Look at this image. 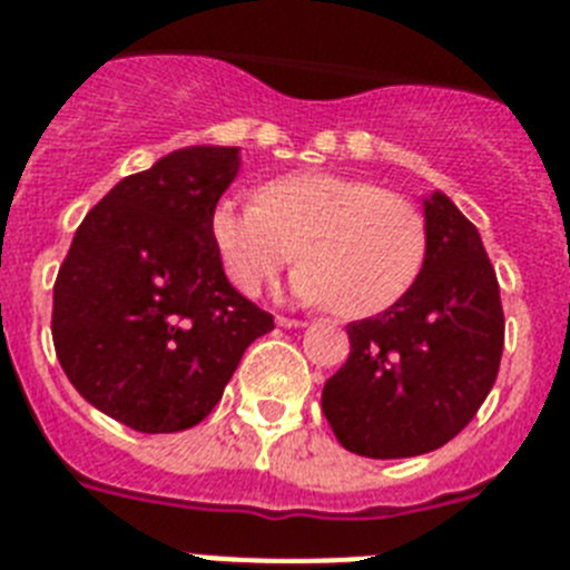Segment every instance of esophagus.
<instances>
[{
	"label": "esophagus",
	"instance_id": "34e87169",
	"mask_svg": "<svg viewBox=\"0 0 570 570\" xmlns=\"http://www.w3.org/2000/svg\"><path fill=\"white\" fill-rule=\"evenodd\" d=\"M276 325H279V328H305L308 322H305V320H291V316H276Z\"/></svg>",
	"mask_w": 570,
	"mask_h": 570
}]
</instances>
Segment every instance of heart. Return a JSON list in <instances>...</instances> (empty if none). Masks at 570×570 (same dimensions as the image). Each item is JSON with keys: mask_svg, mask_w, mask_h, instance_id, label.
Wrapping results in <instances>:
<instances>
[{"mask_svg": "<svg viewBox=\"0 0 570 570\" xmlns=\"http://www.w3.org/2000/svg\"><path fill=\"white\" fill-rule=\"evenodd\" d=\"M210 236L234 288L256 296L282 271L308 305H331L342 320H367L394 308L425 268L428 223L407 196L356 176H279L259 203L223 199Z\"/></svg>", "mask_w": 570, "mask_h": 570, "instance_id": "b5f03b06", "label": "heart"}]
</instances>
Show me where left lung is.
<instances>
[{"label":"left lung","instance_id":"8db88e82","mask_svg":"<svg viewBox=\"0 0 570 570\" xmlns=\"http://www.w3.org/2000/svg\"><path fill=\"white\" fill-rule=\"evenodd\" d=\"M428 256L394 308L351 322V354L322 387L342 448L371 460L436 451L476 416L505 345L500 282L445 194L425 203Z\"/></svg>","mask_w":570,"mask_h":570}]
</instances>
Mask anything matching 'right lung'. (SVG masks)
Returning <instances> with one entry per match:
<instances>
[{
	"label": "right lung",
	"mask_w": 570,
	"mask_h": 570,
	"mask_svg": "<svg viewBox=\"0 0 570 570\" xmlns=\"http://www.w3.org/2000/svg\"><path fill=\"white\" fill-rule=\"evenodd\" d=\"M236 148H185L94 205L53 282L50 334L70 385L110 420L174 434L223 400L274 316L236 294L210 214Z\"/></svg>",
	"instance_id": "add662e5"
}]
</instances>
